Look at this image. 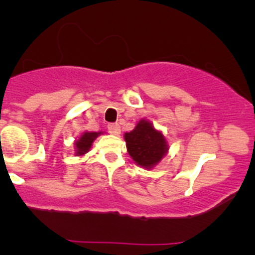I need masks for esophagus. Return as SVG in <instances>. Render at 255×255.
Returning <instances> with one entry per match:
<instances>
[{"instance_id":"1","label":"esophagus","mask_w":255,"mask_h":255,"mask_svg":"<svg viewBox=\"0 0 255 255\" xmlns=\"http://www.w3.org/2000/svg\"><path fill=\"white\" fill-rule=\"evenodd\" d=\"M108 129L111 134H114V135H119L120 133H121V127H120L119 124H110L108 125Z\"/></svg>"}]
</instances>
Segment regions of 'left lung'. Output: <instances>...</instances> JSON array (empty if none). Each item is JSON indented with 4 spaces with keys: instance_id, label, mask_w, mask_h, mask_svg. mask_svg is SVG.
<instances>
[{
    "instance_id": "obj_1",
    "label": "left lung",
    "mask_w": 255,
    "mask_h": 255,
    "mask_svg": "<svg viewBox=\"0 0 255 255\" xmlns=\"http://www.w3.org/2000/svg\"><path fill=\"white\" fill-rule=\"evenodd\" d=\"M129 156L137 165L152 169L168 153L169 146L162 131L157 130L147 120H140L133 130L125 133Z\"/></svg>"
}]
</instances>
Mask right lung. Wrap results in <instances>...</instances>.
Returning <instances> with one entry per match:
<instances>
[{"label": "right lung", "mask_w": 255, "mask_h": 255, "mask_svg": "<svg viewBox=\"0 0 255 255\" xmlns=\"http://www.w3.org/2000/svg\"><path fill=\"white\" fill-rule=\"evenodd\" d=\"M102 131H85L80 135V137L74 142L75 145V154L77 156H83V154L87 153L90 151L91 146H92L93 141L96 137L101 135Z\"/></svg>", "instance_id": "add662e5"}]
</instances>
